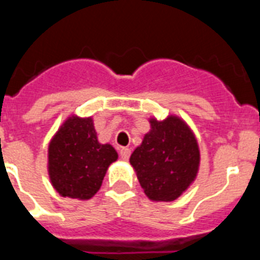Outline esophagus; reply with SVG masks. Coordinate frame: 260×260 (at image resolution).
<instances>
[{"label":"esophagus","instance_id":"esophagus-1","mask_svg":"<svg viewBox=\"0 0 260 260\" xmlns=\"http://www.w3.org/2000/svg\"><path fill=\"white\" fill-rule=\"evenodd\" d=\"M130 148H127V147H122L121 150H119V156H121V158H123V160H127L128 157H130Z\"/></svg>","mask_w":260,"mask_h":260}]
</instances>
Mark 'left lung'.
<instances>
[{"label":"left lung","mask_w":260,"mask_h":260,"mask_svg":"<svg viewBox=\"0 0 260 260\" xmlns=\"http://www.w3.org/2000/svg\"><path fill=\"white\" fill-rule=\"evenodd\" d=\"M150 132L130 156L144 194L152 202H173L194 182L201 165L198 141L185 119L171 114L148 118Z\"/></svg>","instance_id":"left-lung-1"}]
</instances>
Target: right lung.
I'll return each instance as SVG.
<instances>
[{
	"instance_id": "right-lung-1",
	"label": "right lung",
	"mask_w": 260,
	"mask_h": 260,
	"mask_svg": "<svg viewBox=\"0 0 260 260\" xmlns=\"http://www.w3.org/2000/svg\"><path fill=\"white\" fill-rule=\"evenodd\" d=\"M118 153L109 143H100L92 117L71 114L48 146V174L61 197L88 201L100 190L108 168Z\"/></svg>"
}]
</instances>
